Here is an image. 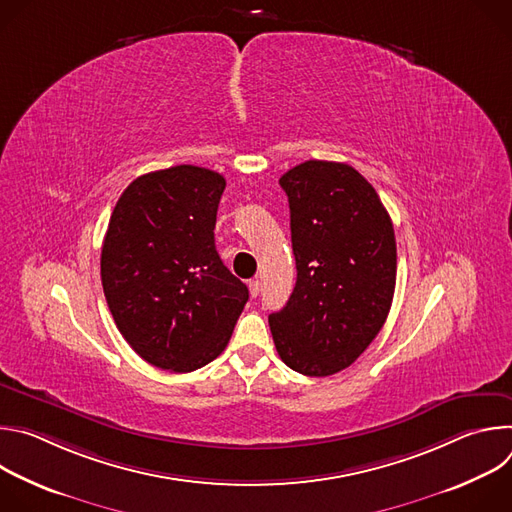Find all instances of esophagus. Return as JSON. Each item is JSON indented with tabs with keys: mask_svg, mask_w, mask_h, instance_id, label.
Here are the masks:
<instances>
[{
	"mask_svg": "<svg viewBox=\"0 0 512 512\" xmlns=\"http://www.w3.org/2000/svg\"><path fill=\"white\" fill-rule=\"evenodd\" d=\"M259 289H261L259 279H251V281H249V291H251V296H253V298H257V296H259Z\"/></svg>",
	"mask_w": 512,
	"mask_h": 512,
	"instance_id": "34e87169",
	"label": "esophagus"
}]
</instances>
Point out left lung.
Here are the masks:
<instances>
[{"instance_id":"left-lung-1","label":"left lung","mask_w":512,"mask_h":512,"mask_svg":"<svg viewBox=\"0 0 512 512\" xmlns=\"http://www.w3.org/2000/svg\"><path fill=\"white\" fill-rule=\"evenodd\" d=\"M279 184L289 200L298 279L269 328L291 371L330 377L367 350L389 316L393 223L377 190L348 164L310 160Z\"/></svg>"}]
</instances>
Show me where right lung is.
I'll return each instance as SVG.
<instances>
[{
  "instance_id": "obj_1",
  "label": "right lung",
  "mask_w": 512,
  "mask_h": 512,
  "mask_svg": "<svg viewBox=\"0 0 512 512\" xmlns=\"http://www.w3.org/2000/svg\"><path fill=\"white\" fill-rule=\"evenodd\" d=\"M225 178L172 166L135 178L117 200L101 281L129 346L164 371L192 373L221 354L249 300L214 247Z\"/></svg>"
}]
</instances>
